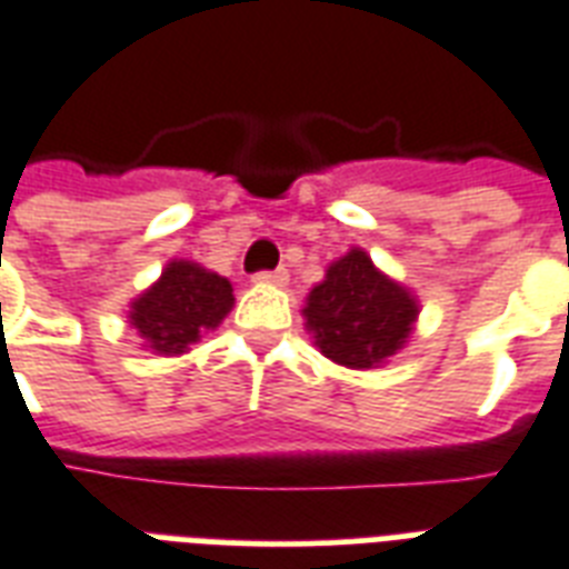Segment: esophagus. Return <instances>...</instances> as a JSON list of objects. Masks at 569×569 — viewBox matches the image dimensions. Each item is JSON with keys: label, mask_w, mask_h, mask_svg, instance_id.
Returning a JSON list of instances; mask_svg holds the SVG:
<instances>
[{"label": "esophagus", "mask_w": 569, "mask_h": 569, "mask_svg": "<svg viewBox=\"0 0 569 569\" xmlns=\"http://www.w3.org/2000/svg\"><path fill=\"white\" fill-rule=\"evenodd\" d=\"M253 283H259V286H286V283H289V271H286V268H274V271H259V274H253Z\"/></svg>", "instance_id": "34e87169"}]
</instances>
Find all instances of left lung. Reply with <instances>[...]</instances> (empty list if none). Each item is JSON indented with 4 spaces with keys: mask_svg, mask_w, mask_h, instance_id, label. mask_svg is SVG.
<instances>
[{
    "mask_svg": "<svg viewBox=\"0 0 569 569\" xmlns=\"http://www.w3.org/2000/svg\"><path fill=\"white\" fill-rule=\"evenodd\" d=\"M301 312L328 360L346 369H380L407 346L419 319V298L383 274L363 248H351L330 262Z\"/></svg>",
    "mask_w": 569,
    "mask_h": 569,
    "instance_id": "1",
    "label": "left lung"
}]
</instances>
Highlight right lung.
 Segmentation results:
<instances>
[{"label": "right lung", "mask_w": 569, "mask_h": 569, "mask_svg": "<svg viewBox=\"0 0 569 569\" xmlns=\"http://www.w3.org/2000/svg\"><path fill=\"white\" fill-rule=\"evenodd\" d=\"M232 283L191 259H171L162 277L129 301L127 319L141 348L159 357L189 355L232 310Z\"/></svg>", "instance_id": "1"}]
</instances>
